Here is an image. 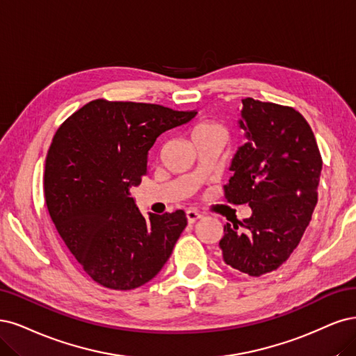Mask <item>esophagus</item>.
<instances>
[{
	"label": "esophagus",
	"instance_id": "34e87169",
	"mask_svg": "<svg viewBox=\"0 0 356 356\" xmlns=\"http://www.w3.org/2000/svg\"><path fill=\"white\" fill-rule=\"evenodd\" d=\"M201 217H202V216H201L198 211H195V210H188V211H186L188 223H195L197 220H200Z\"/></svg>",
	"mask_w": 356,
	"mask_h": 356
}]
</instances>
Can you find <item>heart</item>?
Wrapping results in <instances>:
<instances>
[{"label": "heart", "mask_w": 356, "mask_h": 356, "mask_svg": "<svg viewBox=\"0 0 356 356\" xmlns=\"http://www.w3.org/2000/svg\"><path fill=\"white\" fill-rule=\"evenodd\" d=\"M216 129H222L219 124L216 122H211V121H204V122H200L197 127H195L192 130V134H197V133H205V131H211V130H216Z\"/></svg>", "instance_id": "1"}]
</instances>
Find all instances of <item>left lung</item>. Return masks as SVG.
Instances as JSON below:
<instances>
[{
    "instance_id": "left-lung-1",
    "label": "left lung",
    "mask_w": 356,
    "mask_h": 356,
    "mask_svg": "<svg viewBox=\"0 0 356 356\" xmlns=\"http://www.w3.org/2000/svg\"><path fill=\"white\" fill-rule=\"evenodd\" d=\"M241 115L248 140L223 189L227 202L248 204L251 216L226 223L219 247L226 265L260 277L299 245L318 202L323 158L311 125L294 108L247 97Z\"/></svg>"
}]
</instances>
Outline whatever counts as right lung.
<instances>
[{
  "mask_svg": "<svg viewBox=\"0 0 356 356\" xmlns=\"http://www.w3.org/2000/svg\"><path fill=\"white\" fill-rule=\"evenodd\" d=\"M195 113L96 99L57 129L45 158V204L66 247L106 289L151 281L186 227L183 210L145 219L129 191L146 176L156 137Z\"/></svg>",
  "mask_w": 356,
  "mask_h": 356,
  "instance_id": "add662e5",
  "label": "right lung"
}]
</instances>
